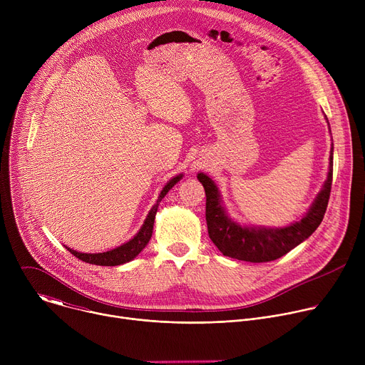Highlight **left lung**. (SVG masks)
<instances>
[{"label": "left lung", "instance_id": "8db88e82", "mask_svg": "<svg viewBox=\"0 0 365 365\" xmlns=\"http://www.w3.org/2000/svg\"><path fill=\"white\" fill-rule=\"evenodd\" d=\"M329 155L328 179L307 214L300 220L283 228L270 227H244L232 221L221 199V193L214 180L205 173H197V180L203 185L206 193V225L207 234L218 250L231 258L250 263L273 262L297 247L309 238L321 225L331 195L332 186V153Z\"/></svg>", "mask_w": 365, "mask_h": 365}]
</instances>
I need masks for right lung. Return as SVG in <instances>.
Listing matches in <instances>:
<instances>
[{"mask_svg": "<svg viewBox=\"0 0 365 365\" xmlns=\"http://www.w3.org/2000/svg\"><path fill=\"white\" fill-rule=\"evenodd\" d=\"M183 175H179L173 179H170L166 186L163 187V190L160 192L159 195V199L158 202L154 203V206L150 210L143 227L140 228V231L134 235V238H131L128 242L114 248V250H110V251H106V252H98V254H88V252H79V251H75L69 247L68 251L71 254H73L75 257H78L79 259H82V262L85 263H89V264H95V266H120V264H124V263H128L131 262L133 258H135L141 251L143 248L147 245V242L150 241L151 238V234H153V225H154V218H155V212H158V207H159V203L160 200L166 196V193L182 179Z\"/></svg>", "mask_w": 365, "mask_h": 365, "instance_id": "right-lung-1", "label": "right lung"}]
</instances>
